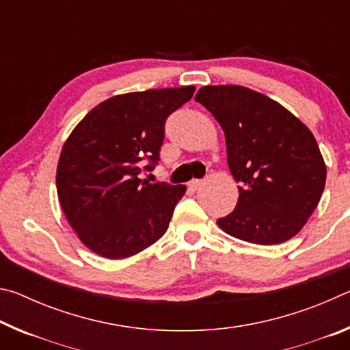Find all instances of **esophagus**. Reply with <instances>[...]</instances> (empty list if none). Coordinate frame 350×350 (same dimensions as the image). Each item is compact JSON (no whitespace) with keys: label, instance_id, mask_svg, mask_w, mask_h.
<instances>
[{"label":"esophagus","instance_id":"34e87169","mask_svg":"<svg viewBox=\"0 0 350 350\" xmlns=\"http://www.w3.org/2000/svg\"><path fill=\"white\" fill-rule=\"evenodd\" d=\"M202 180H198V179H193L191 182H189L188 183V185H189V188H193V189H198L200 185H202Z\"/></svg>","mask_w":350,"mask_h":350}]
</instances>
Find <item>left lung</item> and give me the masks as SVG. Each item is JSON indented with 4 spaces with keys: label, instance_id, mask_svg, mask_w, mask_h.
<instances>
[{
    "label": "left lung",
    "instance_id": "left-lung-1",
    "mask_svg": "<svg viewBox=\"0 0 350 350\" xmlns=\"http://www.w3.org/2000/svg\"><path fill=\"white\" fill-rule=\"evenodd\" d=\"M194 100L221 125L230 173L239 183L236 208L219 219V227L259 245L298 234L325 185V163L310 129L282 105L245 86H204Z\"/></svg>",
    "mask_w": 350,
    "mask_h": 350
}]
</instances>
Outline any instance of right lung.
I'll list each match as a JSON object with an SVG mask.
<instances>
[{
    "instance_id": "1",
    "label": "right lung",
    "mask_w": 350,
    "mask_h": 350,
    "mask_svg": "<svg viewBox=\"0 0 350 350\" xmlns=\"http://www.w3.org/2000/svg\"><path fill=\"white\" fill-rule=\"evenodd\" d=\"M194 90L114 96L88 112L64 142L57 165L58 200L79 239L98 256H134L167 232L187 187L139 176L157 163L165 120ZM146 161L150 165L144 167Z\"/></svg>"
}]
</instances>
